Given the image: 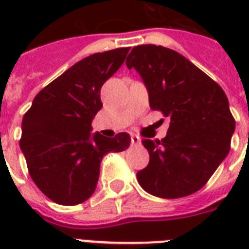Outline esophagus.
<instances>
[{
    "label": "esophagus",
    "mask_w": 249,
    "mask_h": 249,
    "mask_svg": "<svg viewBox=\"0 0 249 249\" xmlns=\"http://www.w3.org/2000/svg\"><path fill=\"white\" fill-rule=\"evenodd\" d=\"M131 143L133 144V146H140L141 138L138 137V136H136V135H132L131 136Z\"/></svg>",
    "instance_id": "1"
}]
</instances>
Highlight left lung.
I'll return each mask as SVG.
<instances>
[{"instance_id": "obj_1", "label": "left lung", "mask_w": 249, "mask_h": 249, "mask_svg": "<svg viewBox=\"0 0 249 249\" xmlns=\"http://www.w3.org/2000/svg\"><path fill=\"white\" fill-rule=\"evenodd\" d=\"M126 65L143 81L149 107L169 120L163 140L142 141L149 163L137 172L141 187L160 198L197 192L230 152L236 121L227 96L186 57L162 46H136Z\"/></svg>"}]
</instances>
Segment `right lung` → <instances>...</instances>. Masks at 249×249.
<instances>
[{"mask_svg":"<svg viewBox=\"0 0 249 249\" xmlns=\"http://www.w3.org/2000/svg\"><path fill=\"white\" fill-rule=\"evenodd\" d=\"M128 51L116 48L74 63L38 92L23 116L19 147L31 178L51 201L63 206L87 201L97 187L103 156L129 147L126 132L113 138L91 133L102 108L101 87Z\"/></svg>","mask_w":249,"mask_h":249,"instance_id":"right-lung-1","label":"right lung"}]
</instances>
